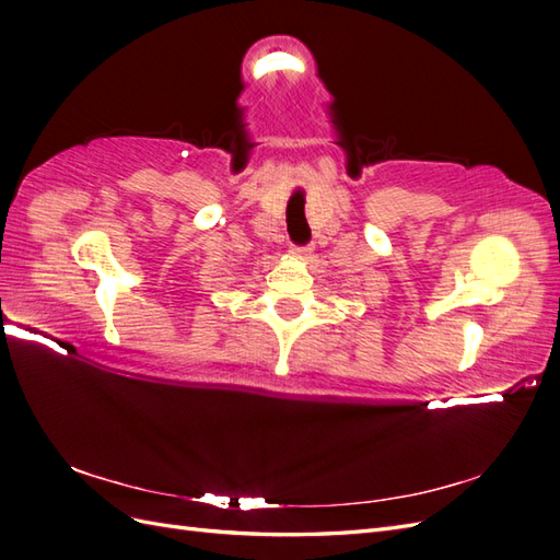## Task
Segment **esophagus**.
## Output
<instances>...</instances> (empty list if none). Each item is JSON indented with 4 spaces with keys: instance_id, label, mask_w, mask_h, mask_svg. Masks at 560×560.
I'll return each instance as SVG.
<instances>
[{
    "instance_id": "1",
    "label": "esophagus",
    "mask_w": 560,
    "mask_h": 560,
    "mask_svg": "<svg viewBox=\"0 0 560 560\" xmlns=\"http://www.w3.org/2000/svg\"><path fill=\"white\" fill-rule=\"evenodd\" d=\"M290 252H292V254H299V257H306V254L313 252V245H292Z\"/></svg>"
}]
</instances>
